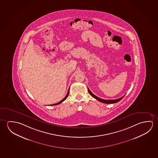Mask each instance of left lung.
Returning a JSON list of instances; mask_svg holds the SVG:
<instances>
[{"label": "left lung", "mask_w": 158, "mask_h": 158, "mask_svg": "<svg viewBox=\"0 0 158 158\" xmlns=\"http://www.w3.org/2000/svg\"><path fill=\"white\" fill-rule=\"evenodd\" d=\"M88 92L90 94V95H92V97H93V98H95L97 100H98L99 102H102V103H105V104H113V103H116L118 102H119L120 100H121L122 99H123V97H124V96L125 95H123V97H121V98H119V99H113V100H106V99H101V98H99L97 96H96V95H94V94L92 93L91 92H90V90H89V89L88 88Z\"/></svg>", "instance_id": "1"}]
</instances>
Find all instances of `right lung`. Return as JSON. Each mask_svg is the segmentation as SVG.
<instances>
[{
    "label": "right lung",
    "instance_id": "add662e5",
    "mask_svg": "<svg viewBox=\"0 0 158 158\" xmlns=\"http://www.w3.org/2000/svg\"><path fill=\"white\" fill-rule=\"evenodd\" d=\"M69 90H68V93H67V94H66V95L65 96V98H64L63 99V100H61L60 102H59V103H56V104H52V105H50V106H53V105H58V104H60L61 103H62L63 102H64V100L66 99V98H68V95H69Z\"/></svg>",
    "mask_w": 158,
    "mask_h": 158
}]
</instances>
